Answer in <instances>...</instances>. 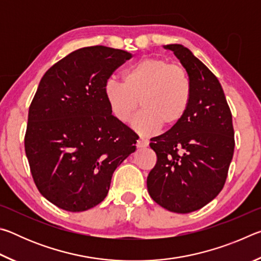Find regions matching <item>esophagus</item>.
Returning <instances> with one entry per match:
<instances>
[{
    "label": "esophagus",
    "mask_w": 261,
    "mask_h": 261,
    "mask_svg": "<svg viewBox=\"0 0 261 261\" xmlns=\"http://www.w3.org/2000/svg\"><path fill=\"white\" fill-rule=\"evenodd\" d=\"M147 146H148V141L147 140H145L143 138L137 140V147H138V148H145Z\"/></svg>",
    "instance_id": "obj_1"
}]
</instances>
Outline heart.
Here are the masks:
<instances>
[{"mask_svg":"<svg viewBox=\"0 0 261 261\" xmlns=\"http://www.w3.org/2000/svg\"><path fill=\"white\" fill-rule=\"evenodd\" d=\"M105 96L114 116L127 122L139 106L143 110L132 121L140 135L171 130L187 116L192 86L185 69L161 57H148L126 70L124 84L108 79Z\"/></svg>","mask_w":261,"mask_h":261,"instance_id":"heart-1","label":"heart"}]
</instances>
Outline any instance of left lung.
Listing matches in <instances>:
<instances>
[{
    "instance_id": "8db88e82",
    "label": "left lung",
    "mask_w": 261,
    "mask_h": 261,
    "mask_svg": "<svg viewBox=\"0 0 261 261\" xmlns=\"http://www.w3.org/2000/svg\"><path fill=\"white\" fill-rule=\"evenodd\" d=\"M163 48L184 67L192 99L177 126L151 139L158 161L147 190L163 208L184 214L208 204L226 183L235 148L232 116L218 78L191 50L177 43Z\"/></svg>"
}]
</instances>
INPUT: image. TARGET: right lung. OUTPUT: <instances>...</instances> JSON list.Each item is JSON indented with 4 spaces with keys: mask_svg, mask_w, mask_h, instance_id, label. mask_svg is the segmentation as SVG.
<instances>
[{
    "mask_svg": "<svg viewBox=\"0 0 261 261\" xmlns=\"http://www.w3.org/2000/svg\"><path fill=\"white\" fill-rule=\"evenodd\" d=\"M132 54L84 47L41 78L29 109L25 152L34 183L51 204L84 212L107 197L116 168L136 151L134 131L112 114L105 84Z\"/></svg>",
    "mask_w": 261,
    "mask_h": 261,
    "instance_id": "obj_1",
    "label": "right lung"
}]
</instances>
